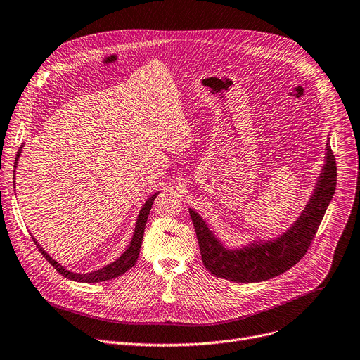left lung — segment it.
<instances>
[{
    "instance_id": "8db88e82",
    "label": "left lung",
    "mask_w": 360,
    "mask_h": 360,
    "mask_svg": "<svg viewBox=\"0 0 360 360\" xmlns=\"http://www.w3.org/2000/svg\"><path fill=\"white\" fill-rule=\"evenodd\" d=\"M323 163L304 210L293 224L276 236H257L238 247H226L205 219L190 209L204 267L217 277L236 283L266 281L292 269L307 254L335 191L337 166L330 134Z\"/></svg>"
}]
</instances>
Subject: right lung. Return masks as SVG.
<instances>
[{
	"mask_svg": "<svg viewBox=\"0 0 360 360\" xmlns=\"http://www.w3.org/2000/svg\"><path fill=\"white\" fill-rule=\"evenodd\" d=\"M23 146H20V148H18L17 155H15V162H14V170L17 167V163H18V159H20V155H22V150H23ZM15 176V174H14ZM14 188H15V178H14ZM160 191L155 193L151 197H148L144 204L141 205V209L139 212V216H137V220H136V228H134V232H132V238L129 240V245L127 247V250L117 258L113 259L112 262L106 264V266H103L102 269L99 270H94V271H89V273H75V271H71L68 269H65L64 266H61V264L58 261H55L44 248L42 245L37 242L33 236V242L36 243V247L39 248L41 254L45 257V259H48L51 262V266L58 271L61 276L67 277L68 280H72V281H83V283H99V281H106V280H112L121 274H124L125 271H128L134 264L137 262L139 259V254H140V248H141V242H143V235H144V229H146V223H147V217H148V213L151 210V205H153L155 202V198L159 195Z\"/></svg>",
	"mask_w": 360,
	"mask_h": 360,
	"instance_id": "add662e5",
	"label": "right lung"
}]
</instances>
